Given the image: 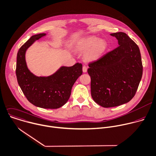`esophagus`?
<instances>
[{
  "mask_svg": "<svg viewBox=\"0 0 156 156\" xmlns=\"http://www.w3.org/2000/svg\"><path fill=\"white\" fill-rule=\"evenodd\" d=\"M82 70H83V73H86V72H87V66H83Z\"/></svg>",
  "mask_w": 156,
  "mask_h": 156,
  "instance_id": "34e87169",
  "label": "esophagus"
}]
</instances>
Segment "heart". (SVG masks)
Returning <instances> with one entry per match:
<instances>
[{"instance_id": "heart-1", "label": "heart", "mask_w": 156, "mask_h": 156, "mask_svg": "<svg viewBox=\"0 0 156 156\" xmlns=\"http://www.w3.org/2000/svg\"><path fill=\"white\" fill-rule=\"evenodd\" d=\"M107 48V42L104 39H98L95 36H91L78 42L76 49L79 52H87L84 55L86 61H94L100 58Z\"/></svg>"}]
</instances>
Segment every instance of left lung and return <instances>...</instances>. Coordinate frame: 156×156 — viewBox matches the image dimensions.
<instances>
[{
    "instance_id": "8db88e82",
    "label": "left lung",
    "mask_w": 156,
    "mask_h": 156,
    "mask_svg": "<svg viewBox=\"0 0 156 156\" xmlns=\"http://www.w3.org/2000/svg\"><path fill=\"white\" fill-rule=\"evenodd\" d=\"M119 46L88 64L93 100L104 108L129 102L135 95L143 75L138 46L126 33L111 34Z\"/></svg>"
}]
</instances>
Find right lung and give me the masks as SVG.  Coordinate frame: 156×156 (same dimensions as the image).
I'll return each mask as SVG.
<instances>
[{"mask_svg":"<svg viewBox=\"0 0 156 156\" xmlns=\"http://www.w3.org/2000/svg\"><path fill=\"white\" fill-rule=\"evenodd\" d=\"M45 35L33 36L19 49L16 75L22 91L30 103L44 109H57L68 101L74 83L82 74V65L77 63L71 67L63 66L48 77H37L31 73L26 63V51Z\"/></svg>","mask_w":156,"mask_h":156,"instance_id":"add662e5","label":"right lung"}]
</instances>
